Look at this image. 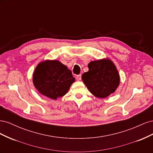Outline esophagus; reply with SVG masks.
Listing matches in <instances>:
<instances>
[{
	"mask_svg": "<svg viewBox=\"0 0 153 153\" xmlns=\"http://www.w3.org/2000/svg\"><path fill=\"white\" fill-rule=\"evenodd\" d=\"M81 78H82V75H78L76 76V80L79 81V80H81Z\"/></svg>",
	"mask_w": 153,
	"mask_h": 153,
	"instance_id": "obj_1",
	"label": "esophagus"
}]
</instances>
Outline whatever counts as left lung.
Here are the masks:
<instances>
[{
  "instance_id": "1",
  "label": "left lung",
  "mask_w": 153,
  "mask_h": 153,
  "mask_svg": "<svg viewBox=\"0 0 153 153\" xmlns=\"http://www.w3.org/2000/svg\"><path fill=\"white\" fill-rule=\"evenodd\" d=\"M89 71L82 75V79L91 93L100 98H105L115 92L120 78L114 63L109 59L91 61Z\"/></svg>"
}]
</instances>
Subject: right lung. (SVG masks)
<instances>
[{"instance_id": "obj_1", "label": "right lung", "mask_w": 153, "mask_h": 153, "mask_svg": "<svg viewBox=\"0 0 153 153\" xmlns=\"http://www.w3.org/2000/svg\"><path fill=\"white\" fill-rule=\"evenodd\" d=\"M75 81L70 69L58 61H46L39 64L33 75L36 89L53 100L65 95Z\"/></svg>"}]
</instances>
